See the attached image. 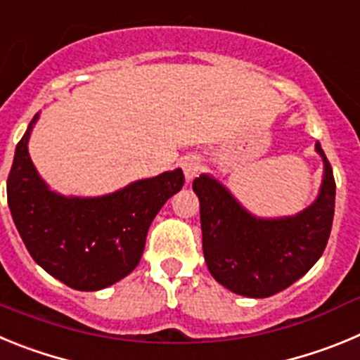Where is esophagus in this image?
Masks as SVG:
<instances>
[{
  "label": "esophagus",
  "instance_id": "esophagus-1",
  "mask_svg": "<svg viewBox=\"0 0 360 360\" xmlns=\"http://www.w3.org/2000/svg\"><path fill=\"white\" fill-rule=\"evenodd\" d=\"M183 172L186 176V181H192L199 176L200 172V160L197 156H188L183 160Z\"/></svg>",
  "mask_w": 360,
  "mask_h": 360
}]
</instances>
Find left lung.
Returning <instances> with one entry per match:
<instances>
[{
  "mask_svg": "<svg viewBox=\"0 0 360 360\" xmlns=\"http://www.w3.org/2000/svg\"><path fill=\"white\" fill-rule=\"evenodd\" d=\"M325 161L321 193L296 217L260 220L249 215L215 179H193L200 202L204 260L219 283L249 297H269L300 280L328 242L335 208V179Z\"/></svg>",
  "mask_w": 360,
  "mask_h": 360,
  "instance_id": "left-lung-1",
  "label": "left lung"
}]
</instances>
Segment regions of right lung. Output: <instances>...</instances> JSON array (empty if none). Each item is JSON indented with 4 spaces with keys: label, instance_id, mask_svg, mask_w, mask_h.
<instances>
[{
    "label": "right lung",
    "instance_id": "add662e5",
    "mask_svg": "<svg viewBox=\"0 0 360 360\" xmlns=\"http://www.w3.org/2000/svg\"><path fill=\"white\" fill-rule=\"evenodd\" d=\"M35 120L15 147L6 179L15 228L51 276L77 290L105 289L140 264L152 220L183 188V170L136 181L111 195L66 199L48 190L28 156Z\"/></svg>",
    "mask_w": 360,
    "mask_h": 360
}]
</instances>
